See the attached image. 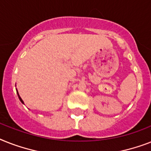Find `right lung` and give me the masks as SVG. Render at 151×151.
Listing matches in <instances>:
<instances>
[{
  "instance_id": "right-lung-1",
  "label": "right lung",
  "mask_w": 151,
  "mask_h": 151,
  "mask_svg": "<svg viewBox=\"0 0 151 151\" xmlns=\"http://www.w3.org/2000/svg\"><path fill=\"white\" fill-rule=\"evenodd\" d=\"M16 91H17V93H18V98H19V100H20V101H21V102H22V103H23V104H24V101H22V98H21V97L19 96V95H18V90H16Z\"/></svg>"
}]
</instances>
